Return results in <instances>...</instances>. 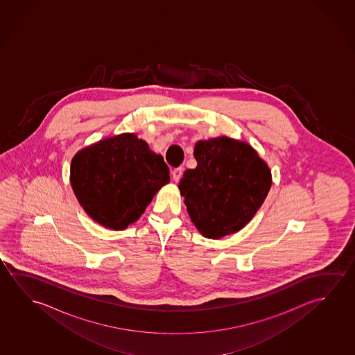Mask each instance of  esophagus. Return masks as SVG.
<instances>
[{"label": "esophagus", "instance_id": "34e87169", "mask_svg": "<svg viewBox=\"0 0 355 355\" xmlns=\"http://www.w3.org/2000/svg\"><path fill=\"white\" fill-rule=\"evenodd\" d=\"M182 171H184L182 168H176V169L173 170V171H171L173 179H174L175 181L180 180L181 176H182Z\"/></svg>", "mask_w": 355, "mask_h": 355}]
</instances>
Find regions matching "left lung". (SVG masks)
Wrapping results in <instances>:
<instances>
[{
  "label": "left lung",
  "instance_id": "1",
  "mask_svg": "<svg viewBox=\"0 0 355 355\" xmlns=\"http://www.w3.org/2000/svg\"><path fill=\"white\" fill-rule=\"evenodd\" d=\"M193 155L196 168L179 184L192 223L211 239L241 231L270 190L269 166L248 143L227 137L197 141Z\"/></svg>",
  "mask_w": 355,
  "mask_h": 355
}]
</instances>
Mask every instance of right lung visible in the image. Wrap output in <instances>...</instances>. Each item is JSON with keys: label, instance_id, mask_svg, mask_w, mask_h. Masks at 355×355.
Segmentation results:
<instances>
[{"label": "right lung", "instance_id": "1", "mask_svg": "<svg viewBox=\"0 0 355 355\" xmlns=\"http://www.w3.org/2000/svg\"><path fill=\"white\" fill-rule=\"evenodd\" d=\"M169 181L163 157L130 133L81 149L70 168L71 187L85 212L116 231L138 220Z\"/></svg>", "mask_w": 355, "mask_h": 355}]
</instances>
